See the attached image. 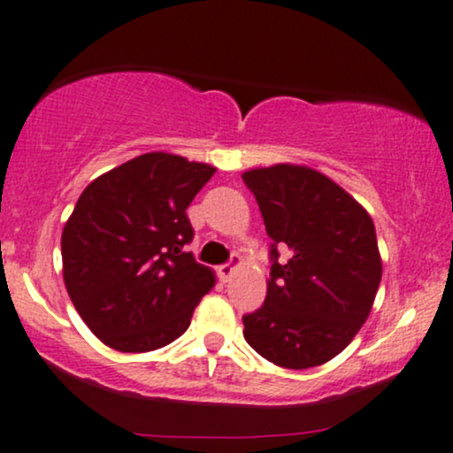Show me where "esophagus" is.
<instances>
[{"instance_id": "1", "label": "esophagus", "mask_w": 453, "mask_h": 453, "mask_svg": "<svg viewBox=\"0 0 453 453\" xmlns=\"http://www.w3.org/2000/svg\"><path fill=\"white\" fill-rule=\"evenodd\" d=\"M240 263H242V259H240L238 255H232L230 263H226V265L219 267V276L223 282H230V278L234 276V272H236V267L240 265Z\"/></svg>"}]
</instances>
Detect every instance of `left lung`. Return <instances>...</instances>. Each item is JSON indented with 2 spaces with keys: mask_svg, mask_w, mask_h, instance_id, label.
Returning <instances> with one entry per match:
<instances>
[{
  "mask_svg": "<svg viewBox=\"0 0 453 453\" xmlns=\"http://www.w3.org/2000/svg\"><path fill=\"white\" fill-rule=\"evenodd\" d=\"M242 180L272 238L267 296L242 318L244 339L282 368L330 362L368 319L379 290L372 217L330 177L303 165L250 169ZM278 248L288 260L277 261Z\"/></svg>",
  "mask_w": 453,
  "mask_h": 453,
  "instance_id": "obj_1",
  "label": "left lung"
}]
</instances>
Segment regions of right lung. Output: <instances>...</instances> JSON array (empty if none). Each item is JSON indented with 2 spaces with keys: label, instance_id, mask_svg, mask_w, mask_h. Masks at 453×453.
<instances>
[{
  "label": "right lung",
  "instance_id": "add662e5",
  "mask_svg": "<svg viewBox=\"0 0 453 453\" xmlns=\"http://www.w3.org/2000/svg\"><path fill=\"white\" fill-rule=\"evenodd\" d=\"M215 167L148 152L96 177L62 230V273L88 328L123 353L154 351L190 326L215 273L186 253V209Z\"/></svg>",
  "mask_w": 453,
  "mask_h": 453
}]
</instances>
